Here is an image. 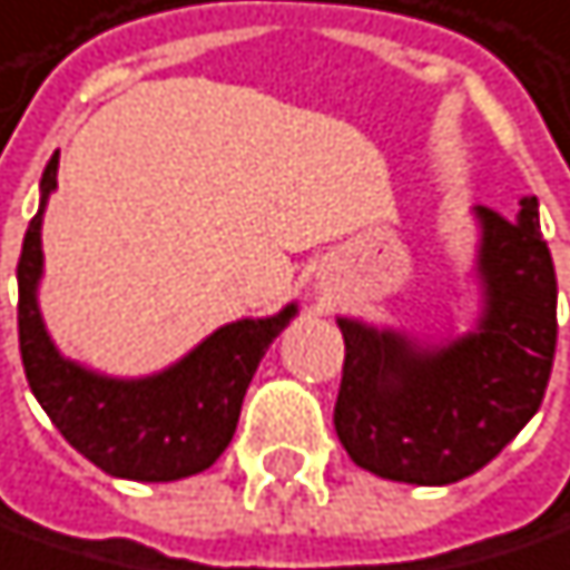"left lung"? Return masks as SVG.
I'll return each instance as SVG.
<instances>
[{"label":"left lung","mask_w":570,"mask_h":570,"mask_svg":"<svg viewBox=\"0 0 570 570\" xmlns=\"http://www.w3.org/2000/svg\"><path fill=\"white\" fill-rule=\"evenodd\" d=\"M479 331L420 351L393 331L341 318L344 371L334 430L361 469L393 482L450 485L492 463L534 416L554 364L558 278L538 226V199L522 213L479 206Z\"/></svg>","instance_id":"1"}]
</instances>
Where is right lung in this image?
<instances>
[{"mask_svg":"<svg viewBox=\"0 0 570 570\" xmlns=\"http://www.w3.org/2000/svg\"><path fill=\"white\" fill-rule=\"evenodd\" d=\"M58 183V157L41 174V203L19 255V351L29 387L61 436L117 479L174 482L216 463L229 446L252 374L292 321L282 315L236 321L209 334L170 371L144 381H110L65 361L38 315L41 213Z\"/></svg>","mask_w":570,"mask_h":570,"instance_id":"right-lung-1","label":"right lung"}]
</instances>
